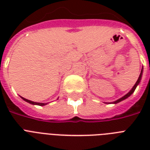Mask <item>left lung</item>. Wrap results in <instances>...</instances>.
<instances>
[{
    "instance_id": "obj_1",
    "label": "left lung",
    "mask_w": 150,
    "mask_h": 150,
    "mask_svg": "<svg viewBox=\"0 0 150 150\" xmlns=\"http://www.w3.org/2000/svg\"><path fill=\"white\" fill-rule=\"evenodd\" d=\"M142 71H143V70H142H142H141V73H140V75H139V79H138L137 82H135V84L134 85V86L132 87V89H131L130 91L128 92V93L126 94V95H125V96H124L123 97H121V98L118 99V100H116V101H114V102H113V103H117L121 102V101H122V100H125V99H127V98H128V97H129V96H130L131 95H132V94L133 93H134V91H135V89H136V87H137V86H138V85L139 84V82H140V80H141V79H142Z\"/></svg>"
}]
</instances>
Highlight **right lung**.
<instances>
[{"label":"right lung","instance_id":"1","mask_svg":"<svg viewBox=\"0 0 150 150\" xmlns=\"http://www.w3.org/2000/svg\"><path fill=\"white\" fill-rule=\"evenodd\" d=\"M22 97V96H21ZM22 100H24L25 101H26V102L29 103H31V104H33V105H39V106H44V105L47 104V103H36V102H33V101H31V100H27V99L25 98H23V97H22Z\"/></svg>","mask_w":150,"mask_h":150}]
</instances>
